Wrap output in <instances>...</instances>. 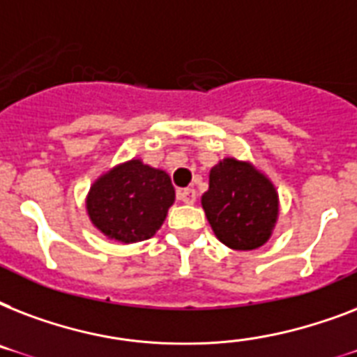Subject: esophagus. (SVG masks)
<instances>
[{
  "label": "esophagus",
  "instance_id": "esophagus-1",
  "mask_svg": "<svg viewBox=\"0 0 357 357\" xmlns=\"http://www.w3.org/2000/svg\"><path fill=\"white\" fill-rule=\"evenodd\" d=\"M178 198L183 204H195L196 202V190L195 189H179L178 190Z\"/></svg>",
  "mask_w": 357,
  "mask_h": 357
}]
</instances>
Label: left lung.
<instances>
[{
	"label": "left lung",
	"instance_id": "obj_1",
	"mask_svg": "<svg viewBox=\"0 0 357 357\" xmlns=\"http://www.w3.org/2000/svg\"><path fill=\"white\" fill-rule=\"evenodd\" d=\"M202 207L220 243L234 250H255L271 238L280 200L271 179L252 162L226 157L209 172Z\"/></svg>",
	"mask_w": 357,
	"mask_h": 357
}]
</instances>
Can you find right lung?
Masks as SVG:
<instances>
[{"mask_svg": "<svg viewBox=\"0 0 357 357\" xmlns=\"http://www.w3.org/2000/svg\"><path fill=\"white\" fill-rule=\"evenodd\" d=\"M176 190L165 170L131 159L102 174L86 195L91 222L105 237L129 244L155 235Z\"/></svg>", "mask_w": 357, "mask_h": 357, "instance_id": "1", "label": "right lung"}]
</instances>
